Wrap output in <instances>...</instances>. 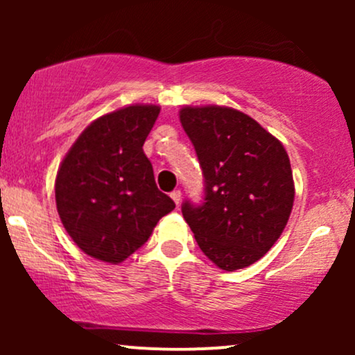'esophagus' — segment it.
<instances>
[{"label": "esophagus", "mask_w": 355, "mask_h": 355, "mask_svg": "<svg viewBox=\"0 0 355 355\" xmlns=\"http://www.w3.org/2000/svg\"><path fill=\"white\" fill-rule=\"evenodd\" d=\"M170 197H172V200L178 205V203H180V200H182V191L180 190H173L172 193H170Z\"/></svg>", "instance_id": "esophagus-1"}]
</instances>
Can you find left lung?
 <instances>
[{
    "label": "left lung",
    "instance_id": "obj_1",
    "mask_svg": "<svg viewBox=\"0 0 355 355\" xmlns=\"http://www.w3.org/2000/svg\"><path fill=\"white\" fill-rule=\"evenodd\" d=\"M180 121L200 164L205 195L185 200L183 218L215 266L234 272L262 259L294 205L284 145L254 118L227 107H185Z\"/></svg>",
    "mask_w": 355,
    "mask_h": 355
}]
</instances>
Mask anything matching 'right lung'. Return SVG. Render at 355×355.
<instances>
[{"label":"right lung","mask_w":355,"mask_h":355,"mask_svg":"<svg viewBox=\"0 0 355 355\" xmlns=\"http://www.w3.org/2000/svg\"><path fill=\"white\" fill-rule=\"evenodd\" d=\"M158 113L155 105H132L100 116L61 162L56 209L73 242L93 259L123 262L175 209L144 153Z\"/></svg>","instance_id":"obj_1"}]
</instances>
